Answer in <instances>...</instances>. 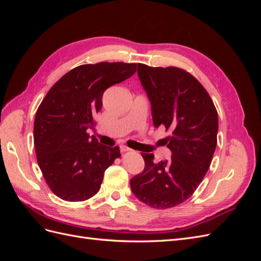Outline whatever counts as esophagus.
<instances>
[{
  "label": "esophagus",
  "instance_id": "34e87169",
  "mask_svg": "<svg viewBox=\"0 0 261 261\" xmlns=\"http://www.w3.org/2000/svg\"><path fill=\"white\" fill-rule=\"evenodd\" d=\"M120 149H121V152H126V151H129V150H130L127 146H121Z\"/></svg>",
  "mask_w": 261,
  "mask_h": 261
}]
</instances>
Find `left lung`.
<instances>
[{
	"mask_svg": "<svg viewBox=\"0 0 261 261\" xmlns=\"http://www.w3.org/2000/svg\"><path fill=\"white\" fill-rule=\"evenodd\" d=\"M137 73L151 103L154 127L171 133L164 145L172 155L154 162L152 153H141L145 169L130 179V188L148 206L168 209L188 199L209 170L218 112L207 90L184 69L138 64Z\"/></svg>",
	"mask_w": 261,
	"mask_h": 261,
	"instance_id": "left-lung-1",
	"label": "left lung"
}]
</instances>
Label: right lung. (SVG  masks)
<instances>
[{
    "mask_svg": "<svg viewBox=\"0 0 261 261\" xmlns=\"http://www.w3.org/2000/svg\"><path fill=\"white\" fill-rule=\"evenodd\" d=\"M137 64L101 62L69 70L55 83L39 106L34 125L37 161L51 191L66 201H84L96 195L105 171L120 148L89 136L102 108L103 92L136 72Z\"/></svg>",
    "mask_w": 261,
    "mask_h": 261,
    "instance_id": "obj_1",
    "label": "right lung"
}]
</instances>
